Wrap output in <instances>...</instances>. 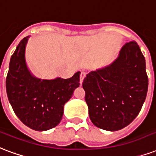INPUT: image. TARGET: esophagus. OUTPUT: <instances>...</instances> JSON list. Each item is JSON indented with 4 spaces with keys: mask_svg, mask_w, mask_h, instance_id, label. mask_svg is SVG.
Wrapping results in <instances>:
<instances>
[{
    "mask_svg": "<svg viewBox=\"0 0 156 156\" xmlns=\"http://www.w3.org/2000/svg\"><path fill=\"white\" fill-rule=\"evenodd\" d=\"M85 76H86V73L81 72V74H80V83H83L84 78H85Z\"/></svg>",
    "mask_w": 156,
    "mask_h": 156,
    "instance_id": "esophagus-1",
    "label": "esophagus"
}]
</instances>
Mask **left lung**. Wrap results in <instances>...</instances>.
<instances>
[{"label": "left lung", "instance_id": "1", "mask_svg": "<svg viewBox=\"0 0 156 156\" xmlns=\"http://www.w3.org/2000/svg\"><path fill=\"white\" fill-rule=\"evenodd\" d=\"M146 69L139 45L131 41L111 64L87 73L83 87L93 125L116 131L136 117L148 90Z\"/></svg>", "mask_w": 156, "mask_h": 156}]
</instances>
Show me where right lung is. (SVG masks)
<instances>
[{
	"instance_id": "1",
	"label": "right lung",
	"mask_w": 156,
	"mask_h": 156,
	"mask_svg": "<svg viewBox=\"0 0 156 156\" xmlns=\"http://www.w3.org/2000/svg\"><path fill=\"white\" fill-rule=\"evenodd\" d=\"M29 38L20 42L10 58L6 93L15 113L25 126L34 131H48L62 120L64 104L80 85V72L67 79L36 78L25 61Z\"/></svg>"
}]
</instances>
